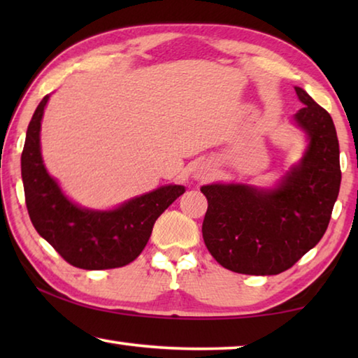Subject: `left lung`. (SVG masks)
<instances>
[{"mask_svg":"<svg viewBox=\"0 0 358 358\" xmlns=\"http://www.w3.org/2000/svg\"><path fill=\"white\" fill-rule=\"evenodd\" d=\"M303 106L295 120L310 137L300 166L273 191L243 185L202 186L208 210L203 241L224 268L278 275L316 246L329 227L341 185L339 143L330 113L295 87Z\"/></svg>","mask_w":358,"mask_h":358,"instance_id":"obj_1","label":"left lung"}]
</instances>
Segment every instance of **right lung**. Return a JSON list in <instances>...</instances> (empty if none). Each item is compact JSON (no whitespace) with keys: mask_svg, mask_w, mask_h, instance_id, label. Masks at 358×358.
Masks as SVG:
<instances>
[{"mask_svg":"<svg viewBox=\"0 0 358 358\" xmlns=\"http://www.w3.org/2000/svg\"><path fill=\"white\" fill-rule=\"evenodd\" d=\"M47 101L48 96L36 108L22 151V180L29 220L41 237L77 268L107 270L128 265L148 243L157 217L185 192V187H159L113 211L78 208L63 196L42 164L39 131Z\"/></svg>","mask_w":358,"mask_h":358,"instance_id":"add662e5","label":"right lung"}]
</instances>
